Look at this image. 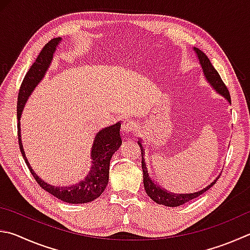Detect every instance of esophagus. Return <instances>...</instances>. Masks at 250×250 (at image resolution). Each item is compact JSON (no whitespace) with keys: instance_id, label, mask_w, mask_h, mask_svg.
I'll use <instances>...</instances> for the list:
<instances>
[{"instance_id":"1","label":"esophagus","mask_w":250,"mask_h":250,"mask_svg":"<svg viewBox=\"0 0 250 250\" xmlns=\"http://www.w3.org/2000/svg\"><path fill=\"white\" fill-rule=\"evenodd\" d=\"M121 128L125 131V132L130 133V132H133V131H135V129H137V124L130 119H125L124 121V124H122Z\"/></svg>"}]
</instances>
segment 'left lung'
<instances>
[{
  "instance_id": "left-lung-1",
  "label": "left lung",
  "mask_w": 250,
  "mask_h": 250,
  "mask_svg": "<svg viewBox=\"0 0 250 250\" xmlns=\"http://www.w3.org/2000/svg\"><path fill=\"white\" fill-rule=\"evenodd\" d=\"M194 51L197 52L199 61L201 63L203 73L206 75L207 80L208 81L213 88H214L217 93H220L221 95L228 99V101L230 103V95L228 87L224 84V82L222 81L221 76L219 74L214 66L212 65V63L208 60V58L206 56V53L202 52L201 50H199L198 48H194ZM141 148V155H142V169H143V184H144V188L145 191H146L147 196L152 199L153 201H155L158 204H164L166 207H179L181 204H184L186 202H189L190 200H192L194 198H198L199 196H201L202 193H204L207 190L210 189L214 183H212L210 186H208L207 188H204L203 190L199 192H194V193H188V194H176V193H171L166 191V190L162 189L161 187H158L156 184H154V181L151 180V178L148 177V172L146 165H145V160L143 158L144 153H143V146L142 144L138 142Z\"/></svg>"
}]
</instances>
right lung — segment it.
I'll return each mask as SVG.
<instances>
[{
    "label": "right lung",
    "mask_w": 250,
    "mask_h": 250,
    "mask_svg": "<svg viewBox=\"0 0 250 250\" xmlns=\"http://www.w3.org/2000/svg\"><path fill=\"white\" fill-rule=\"evenodd\" d=\"M61 42V38H53L42 48L39 56L36 59L34 64L30 66V69L27 72L22 83L21 85L20 92H18L17 98V134H18V143H20V149L21 155L24 157L27 166L33 175L34 178L37 181V184L47 192L52 194L60 200L67 203H86L95 200L104 192L109 178V164L110 160L120 144L122 143L120 138V122L118 124L107 126V128L99 131L95 137L92 146V167L89 172L86 175L85 178L80 180L79 183L73 185L63 186V187H56L47 183H44L42 179L34 172L31 166L27 161L22 143L21 140V111L24 109V106L27 99L30 96V94L38 85L40 81L43 79L46 71L51 63L52 56L56 47Z\"/></svg>",
    "instance_id": "obj_1"
}]
</instances>
